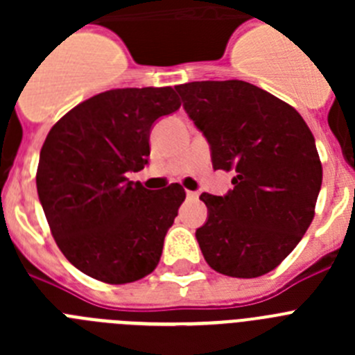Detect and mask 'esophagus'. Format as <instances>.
<instances>
[{
    "label": "esophagus",
    "mask_w": 355,
    "mask_h": 355,
    "mask_svg": "<svg viewBox=\"0 0 355 355\" xmlns=\"http://www.w3.org/2000/svg\"><path fill=\"white\" fill-rule=\"evenodd\" d=\"M187 197L188 199H197V197H199V192H190V190H188Z\"/></svg>",
    "instance_id": "esophagus-1"
}]
</instances>
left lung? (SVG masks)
<instances>
[{
  "label": "left lung",
  "instance_id": "left-lung-1",
  "mask_svg": "<svg viewBox=\"0 0 355 355\" xmlns=\"http://www.w3.org/2000/svg\"><path fill=\"white\" fill-rule=\"evenodd\" d=\"M183 108L211 150L213 168L233 171V190L202 193L208 218L196 231L206 263L231 277L274 270L315 216L322 163L295 108L240 80L178 85Z\"/></svg>",
  "mask_w": 355,
  "mask_h": 355
}]
</instances>
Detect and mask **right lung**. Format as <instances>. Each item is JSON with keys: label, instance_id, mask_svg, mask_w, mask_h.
<instances>
[{"label": "right lung", "instance_id": "1", "mask_svg": "<svg viewBox=\"0 0 355 355\" xmlns=\"http://www.w3.org/2000/svg\"><path fill=\"white\" fill-rule=\"evenodd\" d=\"M181 103L171 87L115 89L80 103L46 137L37 193L56 245L78 270L108 284L155 270L183 205V187L159 192L130 181L146 167L149 135Z\"/></svg>", "mask_w": 355, "mask_h": 355}]
</instances>
